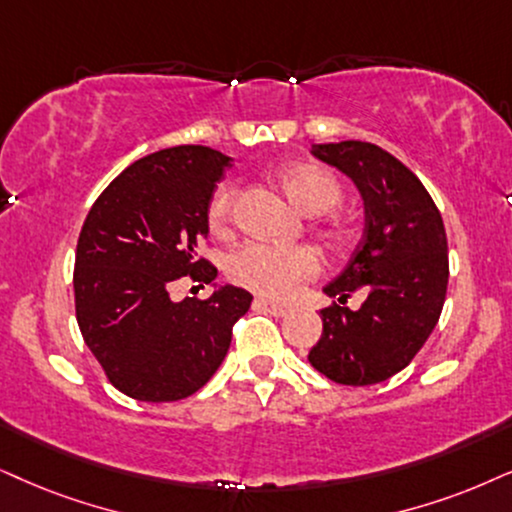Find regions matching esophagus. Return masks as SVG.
Returning a JSON list of instances; mask_svg holds the SVG:
<instances>
[{"mask_svg": "<svg viewBox=\"0 0 512 512\" xmlns=\"http://www.w3.org/2000/svg\"><path fill=\"white\" fill-rule=\"evenodd\" d=\"M255 307L262 309V312H267L271 316H286L290 312V307L286 304H278V302H271V300H264V297H257L255 300Z\"/></svg>", "mask_w": 512, "mask_h": 512, "instance_id": "esophagus-1", "label": "esophagus"}]
</instances>
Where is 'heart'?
Segmentation results:
<instances>
[{
  "label": "heart",
  "mask_w": 512,
  "mask_h": 512,
  "mask_svg": "<svg viewBox=\"0 0 512 512\" xmlns=\"http://www.w3.org/2000/svg\"><path fill=\"white\" fill-rule=\"evenodd\" d=\"M276 179L304 215H323L342 200L340 179L319 163H309V160L286 163L278 167ZM236 200L238 184L234 179L222 181L212 193L208 203V224L215 236H229L234 231ZM326 234L333 241H340L345 231L338 224H331ZM319 269V255L307 245L245 243L231 252L226 260V274L231 281L252 293L271 297V300L293 297L307 278L319 274Z\"/></svg>",
  "instance_id": "obj_1"
}]
</instances>
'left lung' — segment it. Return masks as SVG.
I'll use <instances>...</instances> for the list:
<instances>
[{
	"mask_svg": "<svg viewBox=\"0 0 512 512\" xmlns=\"http://www.w3.org/2000/svg\"><path fill=\"white\" fill-rule=\"evenodd\" d=\"M364 198V238L345 271L328 283L338 297L321 309L323 333L309 364L340 385H375L411 364L442 314L449 248L442 215L420 179L368 141L314 144ZM369 293L357 313L344 307L354 289Z\"/></svg>",
	"mask_w": 512,
	"mask_h": 512,
	"instance_id": "8db88e82",
	"label": "left lung"
}]
</instances>
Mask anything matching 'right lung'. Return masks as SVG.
<instances>
[{
	"label": "right lung",
	"instance_id": "1",
	"mask_svg": "<svg viewBox=\"0 0 512 512\" xmlns=\"http://www.w3.org/2000/svg\"><path fill=\"white\" fill-rule=\"evenodd\" d=\"M208 146H174L122 170L84 219L75 252V316L108 383L139 401L198 392L222 364L252 295L224 286L172 302L181 276L212 283L198 255L208 203L229 167Z\"/></svg>",
	"mask_w": 512,
	"mask_h": 512
}]
</instances>
